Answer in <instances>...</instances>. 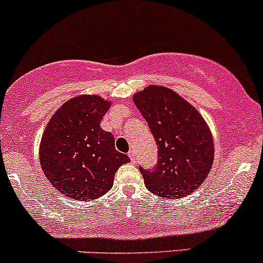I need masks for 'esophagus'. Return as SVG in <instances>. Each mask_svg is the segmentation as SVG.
Segmentation results:
<instances>
[{
    "instance_id": "obj_1",
    "label": "esophagus",
    "mask_w": 263,
    "mask_h": 263,
    "mask_svg": "<svg viewBox=\"0 0 263 263\" xmlns=\"http://www.w3.org/2000/svg\"><path fill=\"white\" fill-rule=\"evenodd\" d=\"M128 155H129V158H130V160L133 161V163H135V160H137V154H135V150L134 149L129 150Z\"/></svg>"
}]
</instances>
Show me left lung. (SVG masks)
Returning a JSON list of instances; mask_svg holds the SVG:
<instances>
[{"instance_id": "1", "label": "left lung", "mask_w": 263, "mask_h": 263, "mask_svg": "<svg viewBox=\"0 0 263 263\" xmlns=\"http://www.w3.org/2000/svg\"><path fill=\"white\" fill-rule=\"evenodd\" d=\"M158 145V163L140 166L144 184L153 194L184 197L205 181L214 163V140L201 114L175 93L150 85L134 96Z\"/></svg>"}]
</instances>
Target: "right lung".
Segmentation results:
<instances>
[{"label": "right lung", "instance_id": "add662e5", "mask_svg": "<svg viewBox=\"0 0 263 263\" xmlns=\"http://www.w3.org/2000/svg\"><path fill=\"white\" fill-rule=\"evenodd\" d=\"M109 107L98 96L76 97L55 111L43 133L41 166L66 196L92 200L104 195L119 166L130 161L116 149L113 134L100 128Z\"/></svg>", "mask_w": 263, "mask_h": 263}]
</instances>
